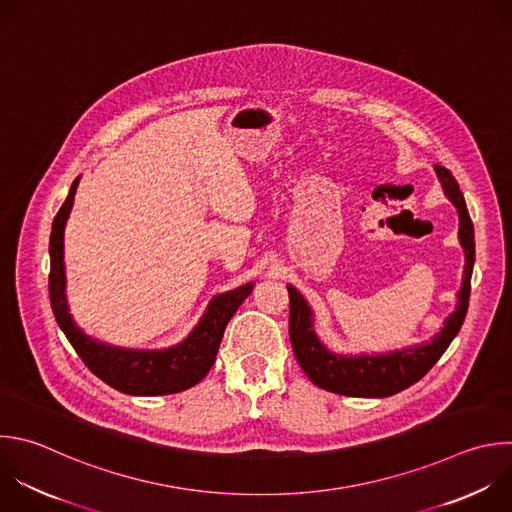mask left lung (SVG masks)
Instances as JSON below:
<instances>
[{"mask_svg":"<svg viewBox=\"0 0 512 512\" xmlns=\"http://www.w3.org/2000/svg\"><path fill=\"white\" fill-rule=\"evenodd\" d=\"M436 175L442 183L446 197L458 211L460 231L458 239L464 249V277L458 291V305L452 311L440 333H436L430 342L412 346L406 350H396L380 356H339L329 352L315 335L313 329V311L303 299V295L287 285L289 291V339L293 354L307 374V378L317 386L333 394L356 396V398H386L398 394L418 380H422L430 368L440 360L448 350L450 342L462 327V321L468 311L470 299V277L474 267V227L464 203V195L458 189L456 179L444 166H434Z\"/></svg>","mask_w":512,"mask_h":512,"instance_id":"8db88e82","label":"left lung"}]
</instances>
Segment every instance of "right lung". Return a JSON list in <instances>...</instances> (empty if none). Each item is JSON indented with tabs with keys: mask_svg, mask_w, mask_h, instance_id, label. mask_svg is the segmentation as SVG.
I'll return each mask as SVG.
<instances>
[{
	"mask_svg": "<svg viewBox=\"0 0 512 512\" xmlns=\"http://www.w3.org/2000/svg\"><path fill=\"white\" fill-rule=\"evenodd\" d=\"M76 179L70 195L60 207L52 223L50 235V303L60 329L68 342L102 382L130 396H162L177 394L199 384L215 364L221 339L229 319L253 291V283L217 295L199 325L185 342L168 350H124L100 344L88 337L72 319L66 301V271H64V227L74 205L78 187Z\"/></svg>",
	"mask_w": 512,
	"mask_h": 512,
	"instance_id": "right-lung-1",
	"label": "right lung"
}]
</instances>
